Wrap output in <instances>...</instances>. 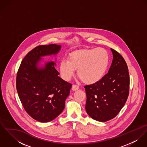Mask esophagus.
<instances>
[{
  "label": "esophagus",
  "mask_w": 147,
  "mask_h": 147,
  "mask_svg": "<svg viewBox=\"0 0 147 147\" xmlns=\"http://www.w3.org/2000/svg\"><path fill=\"white\" fill-rule=\"evenodd\" d=\"M79 89V87L78 85H72V90L73 91H76V90H78Z\"/></svg>",
  "instance_id": "obj_1"
}]
</instances>
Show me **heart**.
I'll return each instance as SVG.
<instances>
[{
	"label": "heart",
	"instance_id": "heart-1",
	"mask_svg": "<svg viewBox=\"0 0 147 147\" xmlns=\"http://www.w3.org/2000/svg\"><path fill=\"white\" fill-rule=\"evenodd\" d=\"M109 63V55L103 48L75 51L68 55L67 60L62 59L59 64L62 78L69 80L76 69L78 77L88 84L100 82L104 76Z\"/></svg>",
	"mask_w": 147,
	"mask_h": 147
}]
</instances>
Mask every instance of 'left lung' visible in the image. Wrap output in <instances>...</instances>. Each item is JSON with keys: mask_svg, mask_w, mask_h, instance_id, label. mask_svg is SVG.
<instances>
[{"mask_svg": "<svg viewBox=\"0 0 147 147\" xmlns=\"http://www.w3.org/2000/svg\"><path fill=\"white\" fill-rule=\"evenodd\" d=\"M110 50L113 59L108 73L100 82L84 86L86 111L92 119L100 122L115 117L129 94V76L126 61L117 51Z\"/></svg>", "mask_w": 147, "mask_h": 147, "instance_id": "1", "label": "left lung"}]
</instances>
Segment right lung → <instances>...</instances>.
I'll return each mask as SVG.
<instances>
[{
  "label": "right lung",
  "instance_id": "1",
  "mask_svg": "<svg viewBox=\"0 0 147 147\" xmlns=\"http://www.w3.org/2000/svg\"><path fill=\"white\" fill-rule=\"evenodd\" d=\"M61 45L38 46L24 57L16 76V89L26 113L40 122L56 118L65 107L72 84L63 80L55 69V62H44L42 57L56 55Z\"/></svg>",
  "mask_w": 147,
  "mask_h": 147
}]
</instances>
